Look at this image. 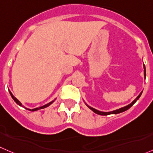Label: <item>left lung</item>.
I'll use <instances>...</instances> for the list:
<instances>
[{"mask_svg": "<svg viewBox=\"0 0 153 153\" xmlns=\"http://www.w3.org/2000/svg\"><path fill=\"white\" fill-rule=\"evenodd\" d=\"M143 69H144V78H145V79H146V68H145V65H143ZM142 92H143V91H141V92L139 94V95H138L137 97H136V99L134 100V101H132V102L130 104H128V105L126 106V107H122V108L118 109V110H113V111H110V112L99 111V110H96V109L93 108V107H89V106H88V104H86L87 107H88L89 109H91V110H92V111L94 112V113H97V114H98V115H101V116H107V115H110V114H117V113H123V112H124V111H126V110H128V109L130 108L131 107H132V106H133V104H134V103L136 102V101H137L138 99H139V97H140V95H141V94H142Z\"/></svg>", "mask_w": 153, "mask_h": 153, "instance_id": "obj_1", "label": "left lung"}]
</instances>
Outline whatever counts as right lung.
I'll use <instances>...</instances> for the list:
<instances>
[{
  "mask_svg": "<svg viewBox=\"0 0 153 153\" xmlns=\"http://www.w3.org/2000/svg\"><path fill=\"white\" fill-rule=\"evenodd\" d=\"M10 91V95H11V97H13V99L14 100V101H15L16 103L17 104H18V105H19V106H21V107H23L22 105V104H21V102H20L19 101L18 99H17L16 97H14L13 95V94L12 93H11V91ZM54 101H55V100H54ZM54 101H51V102H49V103H48V104H45L44 106H42V107H37V108H34V109H27V108H26V107H25V109H27V110H30V111H36V110H41V109H44V108H46V107H49V105H50V104H52V103L54 102Z\"/></svg>",
  "mask_w": 153,
  "mask_h": 153,
  "instance_id": "obj_1",
  "label": "right lung"
}]
</instances>
